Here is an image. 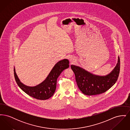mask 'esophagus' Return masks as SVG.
<instances>
[{"label": "esophagus", "instance_id": "1", "mask_svg": "<svg viewBox=\"0 0 130 130\" xmlns=\"http://www.w3.org/2000/svg\"><path fill=\"white\" fill-rule=\"evenodd\" d=\"M69 60H70V62L71 64H74L76 61L74 57H73V56H71V57H69Z\"/></svg>", "mask_w": 130, "mask_h": 130}]
</instances>
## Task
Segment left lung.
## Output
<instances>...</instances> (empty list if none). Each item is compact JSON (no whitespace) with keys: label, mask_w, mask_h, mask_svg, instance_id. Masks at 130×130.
Returning <instances> with one entry per match:
<instances>
[{"label":"left lung","mask_w":130,"mask_h":130,"mask_svg":"<svg viewBox=\"0 0 130 130\" xmlns=\"http://www.w3.org/2000/svg\"><path fill=\"white\" fill-rule=\"evenodd\" d=\"M78 88L84 94L93 95L104 93L117 82L120 72V59L111 72L106 75H99L91 73L77 66L71 65Z\"/></svg>","instance_id":"1"}]
</instances>
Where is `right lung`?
I'll use <instances>...</instances> for the list:
<instances>
[{
    "label": "right lung",
    "instance_id": "right-lung-1",
    "mask_svg": "<svg viewBox=\"0 0 130 130\" xmlns=\"http://www.w3.org/2000/svg\"><path fill=\"white\" fill-rule=\"evenodd\" d=\"M69 61L64 59L57 62L52 69L45 79L35 86H28L22 83L15 72L14 67V75L19 88L31 97L39 100H46L51 98L54 94L56 87L58 77L65 69L69 67Z\"/></svg>",
    "mask_w": 130,
    "mask_h": 130
}]
</instances>
